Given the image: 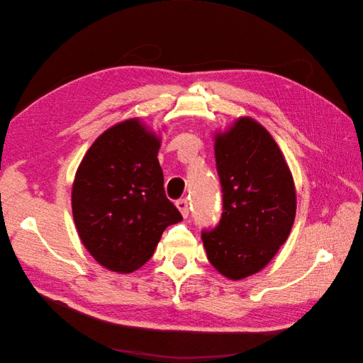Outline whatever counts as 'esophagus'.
Returning a JSON list of instances; mask_svg holds the SVG:
<instances>
[{
	"instance_id": "1",
	"label": "esophagus",
	"mask_w": 363,
	"mask_h": 363,
	"mask_svg": "<svg viewBox=\"0 0 363 363\" xmlns=\"http://www.w3.org/2000/svg\"><path fill=\"white\" fill-rule=\"evenodd\" d=\"M175 206H177V208L180 211V213H182L183 218H186V216L189 215V206H188V200H186V199L179 200L177 203H175Z\"/></svg>"
}]
</instances>
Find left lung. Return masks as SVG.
Returning a JSON list of instances; mask_svg holds the SVG:
<instances>
[{
    "label": "left lung",
    "mask_w": 363,
    "mask_h": 363,
    "mask_svg": "<svg viewBox=\"0 0 363 363\" xmlns=\"http://www.w3.org/2000/svg\"><path fill=\"white\" fill-rule=\"evenodd\" d=\"M215 159L224 212L212 232H203V244L219 274L242 280L265 268L286 242L295 184L277 142L248 116L215 135Z\"/></svg>",
    "instance_id": "1"
}]
</instances>
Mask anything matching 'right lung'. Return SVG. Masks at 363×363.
I'll use <instances>...</instances> for the list:
<instances>
[{
  "instance_id": "right-lung-1",
  "label": "right lung",
  "mask_w": 363,
  "mask_h": 363,
  "mask_svg": "<svg viewBox=\"0 0 363 363\" xmlns=\"http://www.w3.org/2000/svg\"><path fill=\"white\" fill-rule=\"evenodd\" d=\"M160 142L139 118L121 121L95 139L77 168L71 194L77 233L108 271L139 269L163 230L182 221L164 195Z\"/></svg>"
}]
</instances>
